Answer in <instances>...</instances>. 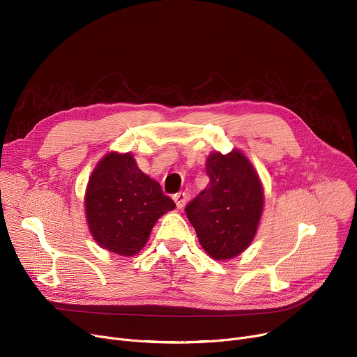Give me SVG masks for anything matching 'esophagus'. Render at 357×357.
<instances>
[{"mask_svg": "<svg viewBox=\"0 0 357 357\" xmlns=\"http://www.w3.org/2000/svg\"><path fill=\"white\" fill-rule=\"evenodd\" d=\"M186 198H188V195H186L185 192H178V194L174 195V199H175V202H176V207H178L179 210L185 205Z\"/></svg>", "mask_w": 357, "mask_h": 357, "instance_id": "1", "label": "esophagus"}]
</instances>
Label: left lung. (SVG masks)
Returning <instances> with one entry per match:
<instances>
[{"label": "left lung", "mask_w": 357, "mask_h": 357, "mask_svg": "<svg viewBox=\"0 0 357 357\" xmlns=\"http://www.w3.org/2000/svg\"><path fill=\"white\" fill-rule=\"evenodd\" d=\"M210 183L185 213L204 250L215 260L234 257L253 240L264 208V191L243 153H213L207 159Z\"/></svg>", "instance_id": "1"}]
</instances>
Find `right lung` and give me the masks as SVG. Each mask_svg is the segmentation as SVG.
<instances>
[{"label": "right lung", "mask_w": 357, "mask_h": 357, "mask_svg": "<svg viewBox=\"0 0 357 357\" xmlns=\"http://www.w3.org/2000/svg\"><path fill=\"white\" fill-rule=\"evenodd\" d=\"M175 208L160 185L144 175L130 153H109L89 178L85 210L98 245L133 256L149 238L160 215Z\"/></svg>", "instance_id": "right-lung-1"}]
</instances>
